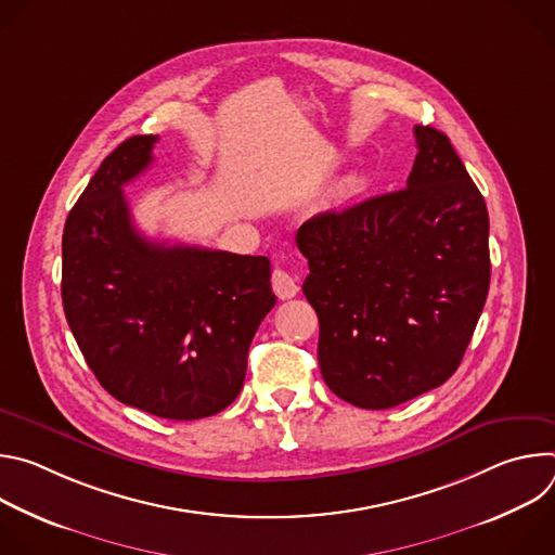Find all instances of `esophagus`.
<instances>
[{
	"instance_id": "34e87169",
	"label": "esophagus",
	"mask_w": 555,
	"mask_h": 555,
	"mask_svg": "<svg viewBox=\"0 0 555 555\" xmlns=\"http://www.w3.org/2000/svg\"><path fill=\"white\" fill-rule=\"evenodd\" d=\"M272 289L281 300H289L298 294V281L283 268H276L272 272Z\"/></svg>"
}]
</instances>
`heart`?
Segmentation results:
<instances>
[{
	"instance_id": "obj_1",
	"label": "heart",
	"mask_w": 555,
	"mask_h": 555,
	"mask_svg": "<svg viewBox=\"0 0 555 555\" xmlns=\"http://www.w3.org/2000/svg\"><path fill=\"white\" fill-rule=\"evenodd\" d=\"M362 191H364V182H362L358 176H347V178H343V180L336 184L334 197H336L338 204H349V202H353Z\"/></svg>"
}]
</instances>
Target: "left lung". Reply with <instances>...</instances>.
<instances>
[{"instance_id":"1","label":"left lung","mask_w":555,"mask_h":555,"mask_svg":"<svg viewBox=\"0 0 555 555\" xmlns=\"http://www.w3.org/2000/svg\"><path fill=\"white\" fill-rule=\"evenodd\" d=\"M415 138L406 189L321 212L296 232L323 379L369 411L441 386L490 289L486 199L443 131L417 125Z\"/></svg>"}]
</instances>
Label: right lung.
<instances>
[{"label": "right lung", "instance_id": "obj_1", "mask_svg": "<svg viewBox=\"0 0 555 555\" xmlns=\"http://www.w3.org/2000/svg\"><path fill=\"white\" fill-rule=\"evenodd\" d=\"M157 135L118 144L67 215L61 296L101 386L165 420L210 417L240 395L250 343L274 307L268 257L151 242L122 186Z\"/></svg>", "mask_w": 555, "mask_h": 555}]
</instances>
